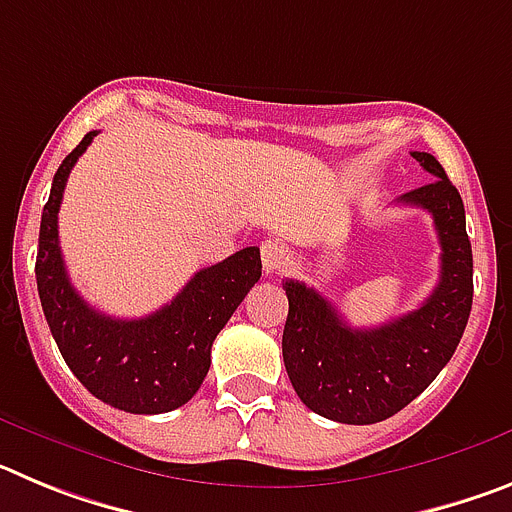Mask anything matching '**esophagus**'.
I'll use <instances>...</instances> for the list:
<instances>
[{"label": "esophagus", "instance_id": "1", "mask_svg": "<svg viewBox=\"0 0 512 512\" xmlns=\"http://www.w3.org/2000/svg\"><path fill=\"white\" fill-rule=\"evenodd\" d=\"M261 264H264L266 274H277V271L284 269L287 264V253H284V246L274 238H266L261 243Z\"/></svg>", "mask_w": 512, "mask_h": 512}]
</instances>
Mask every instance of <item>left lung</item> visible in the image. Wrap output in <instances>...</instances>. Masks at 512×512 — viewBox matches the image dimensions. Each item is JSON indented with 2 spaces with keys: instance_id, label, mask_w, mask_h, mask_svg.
Instances as JSON below:
<instances>
[{
  "instance_id": "left-lung-1",
  "label": "left lung",
  "mask_w": 512,
  "mask_h": 512,
  "mask_svg": "<svg viewBox=\"0 0 512 512\" xmlns=\"http://www.w3.org/2000/svg\"><path fill=\"white\" fill-rule=\"evenodd\" d=\"M410 156L436 176L400 197L402 205L431 212L441 243V277L428 300L379 328H351L315 289L284 282L289 382L312 413L336 423H379L410 405L451 361L472 310V243L461 194L431 153Z\"/></svg>"
}]
</instances>
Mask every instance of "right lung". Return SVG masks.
I'll return each instance as SVG.
<instances>
[{
  "mask_svg": "<svg viewBox=\"0 0 512 512\" xmlns=\"http://www.w3.org/2000/svg\"><path fill=\"white\" fill-rule=\"evenodd\" d=\"M97 130L84 135L53 176L43 207L35 279L45 320L63 361L97 400L135 415L182 408L200 390L210 369V351L235 307L261 277L256 246L200 269L187 287L146 318L120 320L94 310L71 287L58 243L63 189Z\"/></svg>",
  "mask_w": 512,
  "mask_h": 512,
  "instance_id": "add662e5",
  "label": "right lung"
}]
</instances>
